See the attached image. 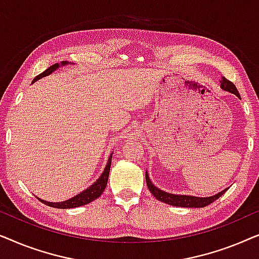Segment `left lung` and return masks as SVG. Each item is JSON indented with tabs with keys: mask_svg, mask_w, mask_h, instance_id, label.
Masks as SVG:
<instances>
[{
	"mask_svg": "<svg viewBox=\"0 0 259 259\" xmlns=\"http://www.w3.org/2000/svg\"><path fill=\"white\" fill-rule=\"evenodd\" d=\"M221 86L224 91H228L230 93L236 94L237 97L239 98V93L237 91L235 84H233L231 81H229L226 77L223 76L221 80ZM145 178H146V183L148 186V190L151 191V193L157 198L158 200L162 201V203L172 205V206H178V207H205L207 205L213 203L214 200H217L219 197H222L223 194L226 192V190L222 191L218 194H215L213 197H207V198H199V197H192V196H177V194H171L167 192H164V191L159 190L158 187H155L153 184L151 183L150 178H148V175L146 173L145 175Z\"/></svg>",
	"mask_w": 259,
	"mask_h": 259,
	"instance_id": "left-lung-1",
	"label": "left lung"
}]
</instances>
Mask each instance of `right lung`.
I'll return each mask as SVG.
<instances>
[{"label": "right lung", "mask_w": 259, "mask_h": 259, "mask_svg": "<svg viewBox=\"0 0 259 259\" xmlns=\"http://www.w3.org/2000/svg\"><path fill=\"white\" fill-rule=\"evenodd\" d=\"M61 63L62 65H66L67 62H61ZM58 67H59V63H55V65L51 66L49 68L46 69L44 73L38 74V75L33 80V82H35V81L38 79H41V77L48 75V74H51L53 70H55ZM111 162H112V154L108 159V162L107 165H106L105 171L102 172L101 177L97 180V183H94L90 189L84 190L83 192L79 193L77 196L70 198V199L66 201H61V203H49V201H45L42 199H40V201H42V203L46 205H48V206L56 207V208H73V207H79V206H82V205L90 204L91 201H93L97 199L98 197H100L102 192H104V190L106 189V185H107V182H108L109 169H111Z\"/></svg>", "instance_id": "1"}]
</instances>
